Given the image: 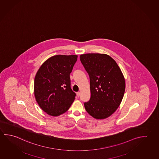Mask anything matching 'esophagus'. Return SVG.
<instances>
[{"label": "esophagus", "instance_id": "obj_1", "mask_svg": "<svg viewBox=\"0 0 159 159\" xmlns=\"http://www.w3.org/2000/svg\"><path fill=\"white\" fill-rule=\"evenodd\" d=\"M76 95H77V96H78V97H79V96H80V92H77V93H76Z\"/></svg>", "mask_w": 159, "mask_h": 159}]
</instances>
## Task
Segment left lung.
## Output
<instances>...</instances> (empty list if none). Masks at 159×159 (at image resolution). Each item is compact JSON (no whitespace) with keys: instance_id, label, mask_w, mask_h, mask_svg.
I'll use <instances>...</instances> for the list:
<instances>
[{"instance_id":"obj_1","label":"left lung","mask_w":159,"mask_h":159,"mask_svg":"<svg viewBox=\"0 0 159 159\" xmlns=\"http://www.w3.org/2000/svg\"><path fill=\"white\" fill-rule=\"evenodd\" d=\"M81 64L90 79V99L84 103L94 118L109 117L117 110L125 91V80L116 62L106 54L81 55Z\"/></svg>"}]
</instances>
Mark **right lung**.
Segmentation results:
<instances>
[{
    "label": "right lung",
    "mask_w": 159,
    "mask_h": 159,
    "mask_svg": "<svg viewBox=\"0 0 159 159\" xmlns=\"http://www.w3.org/2000/svg\"><path fill=\"white\" fill-rule=\"evenodd\" d=\"M77 55H56L39 67L34 81V93L40 108L58 116L69 109L76 97L71 89L70 74Z\"/></svg>",
    "instance_id": "add662e5"
}]
</instances>
